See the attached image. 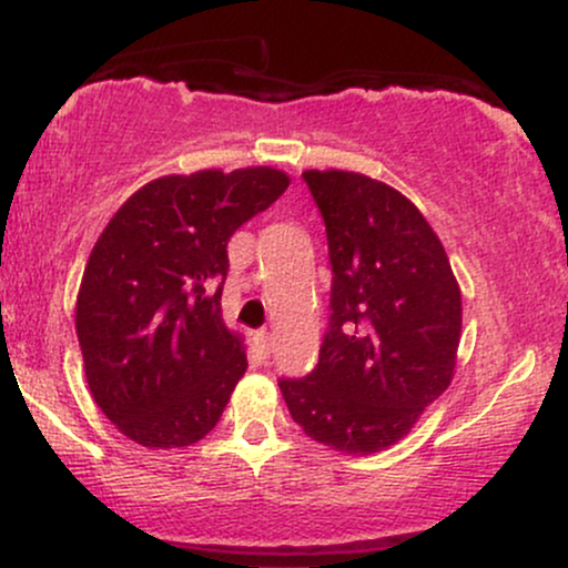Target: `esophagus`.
<instances>
[{
	"label": "esophagus",
	"mask_w": 568,
	"mask_h": 568,
	"mask_svg": "<svg viewBox=\"0 0 568 568\" xmlns=\"http://www.w3.org/2000/svg\"><path fill=\"white\" fill-rule=\"evenodd\" d=\"M253 344H256V352L262 357H270V352H272V336L266 334V331H258L256 336H253Z\"/></svg>",
	"instance_id": "1"
}]
</instances>
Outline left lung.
<instances>
[{
	"label": "left lung",
	"instance_id": "left-lung-1",
	"mask_svg": "<svg viewBox=\"0 0 568 568\" xmlns=\"http://www.w3.org/2000/svg\"><path fill=\"white\" fill-rule=\"evenodd\" d=\"M328 234L331 323L304 379H280L293 422L342 454H376L454 379L462 293L406 194L352 171H304Z\"/></svg>",
	"mask_w": 568,
	"mask_h": 568
}]
</instances>
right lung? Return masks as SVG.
Wrapping results in <instances>:
<instances>
[{
	"mask_svg": "<svg viewBox=\"0 0 568 568\" xmlns=\"http://www.w3.org/2000/svg\"><path fill=\"white\" fill-rule=\"evenodd\" d=\"M288 184L266 165L162 175L101 232L74 323L90 395L130 440L181 448L216 427L247 368L221 317L226 243Z\"/></svg>",
	"mask_w": 568,
	"mask_h": 568,
	"instance_id": "obj_1",
	"label": "right lung"
}]
</instances>
